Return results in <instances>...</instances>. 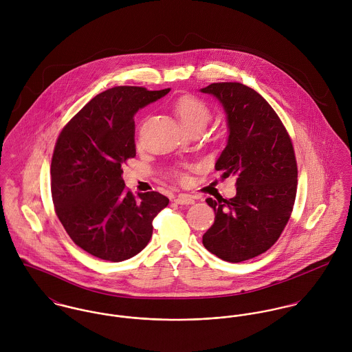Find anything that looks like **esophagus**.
<instances>
[{
  "instance_id": "esophagus-1",
  "label": "esophagus",
  "mask_w": 352,
  "mask_h": 352,
  "mask_svg": "<svg viewBox=\"0 0 352 352\" xmlns=\"http://www.w3.org/2000/svg\"><path fill=\"white\" fill-rule=\"evenodd\" d=\"M175 201H176L177 204H194V203H195V201H194L190 195H186V194L177 195V197L175 198Z\"/></svg>"
}]
</instances>
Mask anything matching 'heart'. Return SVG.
<instances>
[{"label":"heart","instance_id":"b5f03b06","mask_svg":"<svg viewBox=\"0 0 352 352\" xmlns=\"http://www.w3.org/2000/svg\"><path fill=\"white\" fill-rule=\"evenodd\" d=\"M173 111L184 129L206 126L210 119V109L206 102L190 95H184L176 99L173 102Z\"/></svg>","mask_w":352,"mask_h":352}]
</instances>
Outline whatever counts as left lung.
Segmentation results:
<instances>
[{"instance_id": "left-lung-1", "label": "left lung", "mask_w": 352, "mask_h": 352, "mask_svg": "<svg viewBox=\"0 0 352 352\" xmlns=\"http://www.w3.org/2000/svg\"><path fill=\"white\" fill-rule=\"evenodd\" d=\"M201 94L221 102L228 142L215 162L226 179L236 177L232 199L206 201L215 219L203 245L219 258L240 263L270 250L282 234L297 194V161L292 140L272 107L240 82H215Z\"/></svg>"}]
</instances>
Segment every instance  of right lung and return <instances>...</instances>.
Instances as JSON below:
<instances>
[{
  "label": "right lung",
  "mask_w": 352,
  "mask_h": 352,
  "mask_svg": "<svg viewBox=\"0 0 352 352\" xmlns=\"http://www.w3.org/2000/svg\"><path fill=\"white\" fill-rule=\"evenodd\" d=\"M170 89L115 87L89 101L62 130L51 160L55 212L70 239L108 261H123L151 241L160 192L126 191L122 165L135 157L134 115Z\"/></svg>",
  "instance_id": "obj_1"
}]
</instances>
